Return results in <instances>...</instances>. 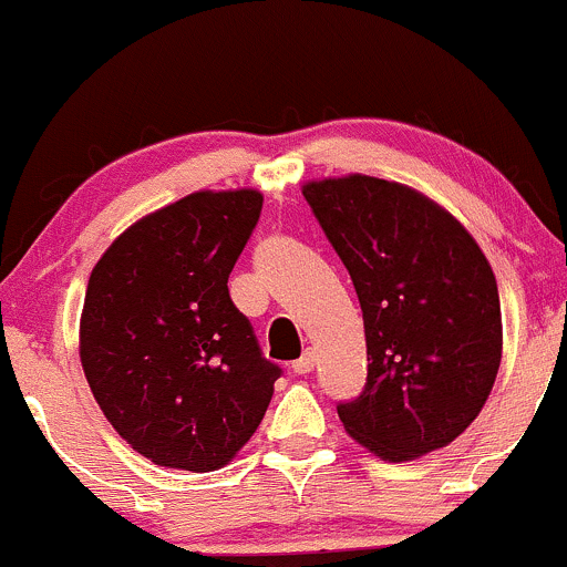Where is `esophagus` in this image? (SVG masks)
Masks as SVG:
<instances>
[{"instance_id":"obj_1","label":"esophagus","mask_w":567,"mask_h":567,"mask_svg":"<svg viewBox=\"0 0 567 567\" xmlns=\"http://www.w3.org/2000/svg\"><path fill=\"white\" fill-rule=\"evenodd\" d=\"M313 365H317V354H313L311 349H306V352H302V358L291 363V371H295V373H311Z\"/></svg>"}]
</instances>
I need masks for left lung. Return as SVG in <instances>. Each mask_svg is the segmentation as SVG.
<instances>
[{
	"instance_id": "1",
	"label": "left lung",
	"mask_w": 567,
	"mask_h": 567,
	"mask_svg": "<svg viewBox=\"0 0 567 567\" xmlns=\"http://www.w3.org/2000/svg\"><path fill=\"white\" fill-rule=\"evenodd\" d=\"M363 308L369 377L338 404L349 436L410 461L477 417L502 358L499 291L470 231L406 185L352 174L302 188Z\"/></svg>"
}]
</instances>
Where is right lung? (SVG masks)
Returning a JSON list of instances; mask_svg holds the SVG:
<instances>
[{"label": "right lung", "mask_w": 567, "mask_h": 567, "mask_svg": "<svg viewBox=\"0 0 567 567\" xmlns=\"http://www.w3.org/2000/svg\"><path fill=\"white\" fill-rule=\"evenodd\" d=\"M256 190H202L133 224L90 276L81 365L116 434L161 466L220 470L265 417L281 365L261 354L229 276Z\"/></svg>", "instance_id": "1"}]
</instances>
